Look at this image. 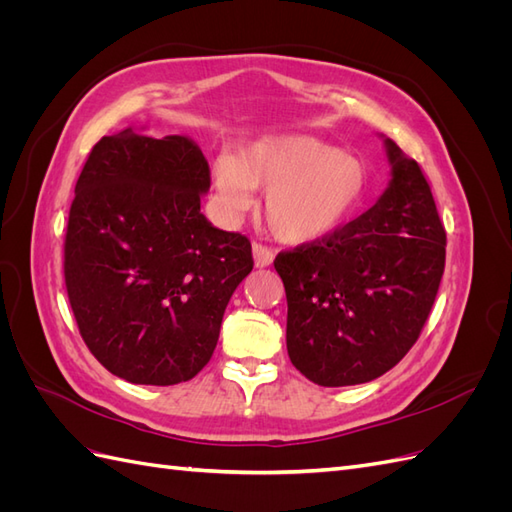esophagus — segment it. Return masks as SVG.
Returning <instances> with one entry per match:
<instances>
[{"instance_id": "34e87169", "label": "esophagus", "mask_w": 512, "mask_h": 512, "mask_svg": "<svg viewBox=\"0 0 512 512\" xmlns=\"http://www.w3.org/2000/svg\"><path fill=\"white\" fill-rule=\"evenodd\" d=\"M252 252H254L256 267H269L275 258V252L271 250V247H267L265 243H258V241H254Z\"/></svg>"}]
</instances>
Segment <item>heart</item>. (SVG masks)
I'll use <instances>...</instances> for the list:
<instances>
[{
  "mask_svg": "<svg viewBox=\"0 0 512 512\" xmlns=\"http://www.w3.org/2000/svg\"><path fill=\"white\" fill-rule=\"evenodd\" d=\"M220 207L239 218L265 190V220L288 243L327 235L361 203L367 173L361 160L314 136H273L237 153H222L213 166Z\"/></svg>",
  "mask_w": 512,
  "mask_h": 512,
  "instance_id": "heart-1",
  "label": "heart"
}]
</instances>
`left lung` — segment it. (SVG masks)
<instances>
[{"instance_id":"obj_1","label":"left lung","mask_w":512,"mask_h":512,"mask_svg":"<svg viewBox=\"0 0 512 512\" xmlns=\"http://www.w3.org/2000/svg\"><path fill=\"white\" fill-rule=\"evenodd\" d=\"M393 179L378 203L320 239L280 252L292 365L320 386L376 380L421 335L446 260L429 181L386 138Z\"/></svg>"}]
</instances>
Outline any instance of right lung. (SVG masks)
I'll return each mask as SVG.
<instances>
[{
	"instance_id": "1",
	"label": "right lung",
	"mask_w": 512,
	"mask_h": 512,
	"mask_svg": "<svg viewBox=\"0 0 512 512\" xmlns=\"http://www.w3.org/2000/svg\"><path fill=\"white\" fill-rule=\"evenodd\" d=\"M209 164L190 138L102 136L76 181L64 277L89 352L132 384L192 380L252 271V243L200 213Z\"/></svg>"
}]
</instances>
